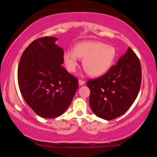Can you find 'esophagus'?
<instances>
[{"label": "esophagus", "mask_w": 157, "mask_h": 157, "mask_svg": "<svg viewBox=\"0 0 157 157\" xmlns=\"http://www.w3.org/2000/svg\"><path fill=\"white\" fill-rule=\"evenodd\" d=\"M84 83H85V82L84 80H82V79H79V84L80 85V86L84 85Z\"/></svg>", "instance_id": "1"}]
</instances>
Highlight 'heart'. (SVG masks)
<instances>
[{
	"instance_id": "1",
	"label": "heart",
	"mask_w": 157,
	"mask_h": 157,
	"mask_svg": "<svg viewBox=\"0 0 157 157\" xmlns=\"http://www.w3.org/2000/svg\"><path fill=\"white\" fill-rule=\"evenodd\" d=\"M116 57V50L110 45L100 41H87L77 44L74 52L63 53V60L70 72H75L78 58L83 59V67L90 75L97 77L107 73Z\"/></svg>"
}]
</instances>
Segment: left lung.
Here are the masks:
<instances>
[{
    "label": "left lung",
    "mask_w": 157,
    "mask_h": 157,
    "mask_svg": "<svg viewBox=\"0 0 157 157\" xmlns=\"http://www.w3.org/2000/svg\"><path fill=\"white\" fill-rule=\"evenodd\" d=\"M141 79L140 61L128 48L117 64L105 75L86 82L91 91L89 105L93 112L108 121L123 115L136 100Z\"/></svg>",
    "instance_id": "obj_1"
}]
</instances>
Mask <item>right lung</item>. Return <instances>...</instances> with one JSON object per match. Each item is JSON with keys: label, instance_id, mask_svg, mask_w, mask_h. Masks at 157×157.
I'll use <instances>...</instances> for the list:
<instances>
[{"label": "right lung", "instance_id": "add662e5", "mask_svg": "<svg viewBox=\"0 0 157 157\" xmlns=\"http://www.w3.org/2000/svg\"><path fill=\"white\" fill-rule=\"evenodd\" d=\"M56 37L33 41L23 51L18 67V83L28 105L44 118L65 112L78 89V79L62 64L63 50Z\"/></svg>", "mask_w": 157, "mask_h": 157}]
</instances>
